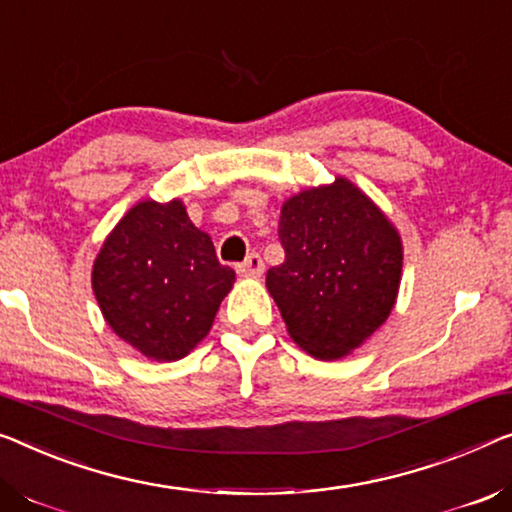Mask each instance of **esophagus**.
Listing matches in <instances>:
<instances>
[{
  "label": "esophagus",
  "instance_id": "34e87169",
  "mask_svg": "<svg viewBox=\"0 0 512 512\" xmlns=\"http://www.w3.org/2000/svg\"><path fill=\"white\" fill-rule=\"evenodd\" d=\"M239 273H241V276H246V278H259V276H262V273H264L262 257H259L257 253H250L246 257V262L239 264Z\"/></svg>",
  "mask_w": 512,
  "mask_h": 512
}]
</instances>
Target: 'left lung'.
Instances as JSON below:
<instances>
[{
  "label": "left lung",
  "instance_id": "left-lung-1",
  "mask_svg": "<svg viewBox=\"0 0 512 512\" xmlns=\"http://www.w3.org/2000/svg\"><path fill=\"white\" fill-rule=\"evenodd\" d=\"M278 236L285 262L266 273V289L292 340L322 361L352 354L398 299V230L361 188L335 177L282 204Z\"/></svg>",
  "mask_w": 512,
  "mask_h": 512
}]
</instances>
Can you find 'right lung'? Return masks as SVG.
<instances>
[{"label": "right lung", "instance_id": "1", "mask_svg": "<svg viewBox=\"0 0 512 512\" xmlns=\"http://www.w3.org/2000/svg\"><path fill=\"white\" fill-rule=\"evenodd\" d=\"M234 271L181 200H144L108 234L91 287L110 329L151 361H179L207 338Z\"/></svg>", "mask_w": 512, "mask_h": 512}]
</instances>
